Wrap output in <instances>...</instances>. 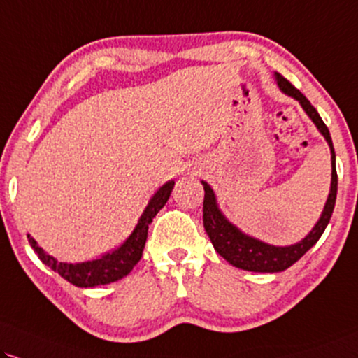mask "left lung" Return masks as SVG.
<instances>
[{
  "label": "left lung",
  "mask_w": 358,
  "mask_h": 358,
  "mask_svg": "<svg viewBox=\"0 0 358 358\" xmlns=\"http://www.w3.org/2000/svg\"><path fill=\"white\" fill-rule=\"evenodd\" d=\"M273 78H275L277 86H279V90L284 92V94L299 101V104L302 106V109L306 111L307 116L312 119V122H314L317 129H319L320 134L324 136L325 141H327L330 148V161H332V179H330V191L327 202H325L324 210H322L317 224L302 241L290 245H272L260 239H255V237L249 236V234L242 232L236 224H232L231 220L222 214V210L219 209L217 197H215L213 187H210L206 180H202V186H204L206 191L204 229L207 236H209L214 249L217 250L220 257L226 259L234 267L249 272H282L285 271V268H289L292 264L297 262V260L301 259L310 247H314L315 242L320 239L325 227H327L330 217H332L335 199H337L335 151L329 127L324 124V121H322L317 109L310 104V101H308L301 91L295 90V87L290 85L284 76H280L279 73L273 74Z\"/></svg>",
  "instance_id": "1"
}]
</instances>
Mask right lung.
Wrapping results in <instances>:
<instances>
[{
    "mask_svg": "<svg viewBox=\"0 0 358 358\" xmlns=\"http://www.w3.org/2000/svg\"><path fill=\"white\" fill-rule=\"evenodd\" d=\"M172 187H174V180H169L164 186L159 187L156 194L151 197V201L148 202V206H145L144 213L141 214L131 236L117 249H114L113 252L101 255L98 259L76 264L59 262V260L48 254L46 250H43V247H39L38 242L29 234L28 241L44 266H48L59 273L69 284L76 287H85V289H87V287L111 284V282H116L122 279V277H126L132 271V267L143 257L149 224L152 222L156 214L164 207L167 199H169Z\"/></svg>",
    "mask_w": 358,
    "mask_h": 358,
    "instance_id": "obj_1",
    "label": "right lung"
}]
</instances>
